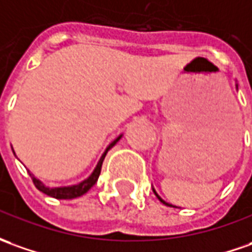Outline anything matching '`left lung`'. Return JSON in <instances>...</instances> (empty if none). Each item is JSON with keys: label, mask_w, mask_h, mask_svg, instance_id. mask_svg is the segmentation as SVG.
<instances>
[{"label": "left lung", "mask_w": 252, "mask_h": 252, "mask_svg": "<svg viewBox=\"0 0 252 252\" xmlns=\"http://www.w3.org/2000/svg\"><path fill=\"white\" fill-rule=\"evenodd\" d=\"M237 87H239V85H237V84H236V90H237ZM153 191H155V194H156V196H157V198H158V200H160V201H161L162 204L168 205V207H175V205L169 204V203H167V201H164V200H162V198H161V197H160V196H158V194H157V191H156V190H155V188H153Z\"/></svg>", "instance_id": "1"}]
</instances>
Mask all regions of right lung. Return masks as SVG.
I'll list each match as a JSON object with an SVG mask.
<instances>
[{"mask_svg":"<svg viewBox=\"0 0 252 252\" xmlns=\"http://www.w3.org/2000/svg\"><path fill=\"white\" fill-rule=\"evenodd\" d=\"M121 136H123V135L117 136V138L113 140L112 143L106 148L104 153L102 155V157L99 158V161H97L96 167H95V169L92 171V174H91L87 179L81 181L80 184L70 185V186H59V188H49V186H47L45 184H42L40 179H37V178L32 175L30 171H29V174H30V176H32V182H34V185H35V188H37L40 191H42V193H45V194H48V196H51V197L61 198V200H68V198L80 197V196L85 194V193L90 190L94 185L96 184L97 178H99V175H100V169H102V164H103L104 157H106V155H107V152H109V150H110V149H112L113 146H114V145L121 139ZM13 153H15V152H13Z\"/></svg>","mask_w":252,"mask_h":252,"instance_id":"right-lung-1","label":"right lung"}]
</instances>
